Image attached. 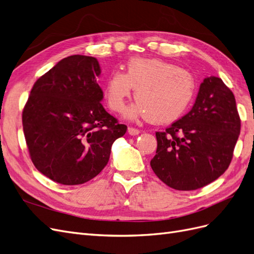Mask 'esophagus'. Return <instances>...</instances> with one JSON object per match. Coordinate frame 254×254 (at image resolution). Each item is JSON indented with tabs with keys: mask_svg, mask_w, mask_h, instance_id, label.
<instances>
[{
	"mask_svg": "<svg viewBox=\"0 0 254 254\" xmlns=\"http://www.w3.org/2000/svg\"><path fill=\"white\" fill-rule=\"evenodd\" d=\"M128 133L130 135H137L140 133V130L137 128H133V127H128Z\"/></svg>",
	"mask_w": 254,
	"mask_h": 254,
	"instance_id": "esophagus-1",
	"label": "esophagus"
}]
</instances>
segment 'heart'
<instances>
[{
	"label": "heart",
	"mask_w": 254,
	"mask_h": 254,
	"mask_svg": "<svg viewBox=\"0 0 254 254\" xmlns=\"http://www.w3.org/2000/svg\"><path fill=\"white\" fill-rule=\"evenodd\" d=\"M134 89L137 101L127 111L128 117L142 115L157 124H167L181 118L196 91L193 74L178 64L159 58L133 57L125 64V73L112 72L104 94L109 108L121 112Z\"/></svg>",
	"instance_id": "obj_1"
}]
</instances>
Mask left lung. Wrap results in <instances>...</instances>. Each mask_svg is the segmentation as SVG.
<instances>
[{
    "label": "left lung",
    "mask_w": 254,
    "mask_h": 254,
    "mask_svg": "<svg viewBox=\"0 0 254 254\" xmlns=\"http://www.w3.org/2000/svg\"><path fill=\"white\" fill-rule=\"evenodd\" d=\"M240 131L232 91L220 78L206 77L190 111L156 132L158 146L150 166L170 188H203L227 171Z\"/></svg>",
    "instance_id": "obj_1"
}]
</instances>
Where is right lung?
<instances>
[{"label": "right lung", "instance_id": "right-lung-1", "mask_svg": "<svg viewBox=\"0 0 254 254\" xmlns=\"http://www.w3.org/2000/svg\"><path fill=\"white\" fill-rule=\"evenodd\" d=\"M96 58L60 60L33 86L22 113L23 131L36 168L64 186L82 184L101 173L113 142L127 126L101 104Z\"/></svg>", "mask_w": 254, "mask_h": 254}]
</instances>
